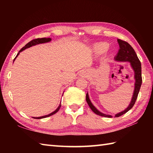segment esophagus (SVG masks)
I'll return each instance as SVG.
<instances>
[{"label":"esophagus","instance_id":"1","mask_svg":"<svg viewBox=\"0 0 153 153\" xmlns=\"http://www.w3.org/2000/svg\"><path fill=\"white\" fill-rule=\"evenodd\" d=\"M82 74V75H83V76H85V73H84V72H83V73H82V74Z\"/></svg>","mask_w":153,"mask_h":153}]
</instances>
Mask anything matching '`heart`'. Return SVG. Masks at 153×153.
Wrapping results in <instances>:
<instances>
[{"instance_id": "heart-1", "label": "heart", "mask_w": 153, "mask_h": 153, "mask_svg": "<svg viewBox=\"0 0 153 153\" xmlns=\"http://www.w3.org/2000/svg\"><path fill=\"white\" fill-rule=\"evenodd\" d=\"M107 48H108V45L106 43H100L96 45L95 50L98 53H103L106 51Z\"/></svg>"}]
</instances>
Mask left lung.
Wrapping results in <instances>:
<instances>
[{
	"label": "left lung",
	"mask_w": 153,
	"mask_h": 153,
	"mask_svg": "<svg viewBox=\"0 0 153 153\" xmlns=\"http://www.w3.org/2000/svg\"><path fill=\"white\" fill-rule=\"evenodd\" d=\"M118 43L120 46V49L118 53L115 57V60L118 61H122V62H130L131 67L135 71V89L134 92V95L131 99V101L129 104V106L125 110L120 112L115 115V117H119L123 114H124L127 112H128L129 110L132 108L134 106V104L137 100L138 94L140 90L141 84H142V77H141V62L139 60V58L136 54L135 52L132 47L129 45L128 42L124 41L121 39H118ZM86 101L89 106L90 108L93 110V112H95L96 114L108 117V118H112V116L110 115H106L104 114L99 112L95 106L93 105V104L91 102V100L89 98L88 93L86 95Z\"/></svg>",
	"instance_id": "left-lung-1"
}]
</instances>
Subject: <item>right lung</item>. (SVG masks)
<instances>
[{
    "label": "right lung",
    "instance_id": "add662e5",
    "mask_svg": "<svg viewBox=\"0 0 153 153\" xmlns=\"http://www.w3.org/2000/svg\"><path fill=\"white\" fill-rule=\"evenodd\" d=\"M51 41V38H45V37H44V38H41V39H40V38H38V39H33L32 41H31L30 42H29L28 43H27L26 45H25V46H24V47H23L20 51H19V53L17 54V55H16V56L15 57L14 60L16 59V58L18 56V54H19V53H20V52H22V51L26 49V48H30V47H32V46H34V45H35L40 44V43H47V42H49V41ZM60 106H61V103L60 104V105H59V106L58 107L57 109H56V110H54V111L53 112H52V113L46 115V116H41V117H37V118H35V117H33V118H35V119H41V118H47V117H48V116H52V115L54 114L55 113H56V112L58 111V110H60Z\"/></svg>",
    "mask_w": 153,
    "mask_h": 153
}]
</instances>
